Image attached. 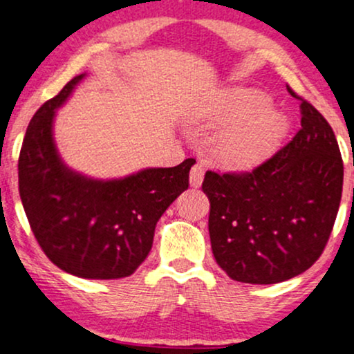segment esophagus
<instances>
[{
    "instance_id": "34e87169",
    "label": "esophagus",
    "mask_w": 354,
    "mask_h": 354,
    "mask_svg": "<svg viewBox=\"0 0 354 354\" xmlns=\"http://www.w3.org/2000/svg\"><path fill=\"white\" fill-rule=\"evenodd\" d=\"M203 178H205V166L201 163H196L189 171V185L193 186V188H200Z\"/></svg>"
}]
</instances>
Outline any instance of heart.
<instances>
[{"instance_id": "obj_1", "label": "heart", "mask_w": 354, "mask_h": 354, "mask_svg": "<svg viewBox=\"0 0 354 354\" xmlns=\"http://www.w3.org/2000/svg\"><path fill=\"white\" fill-rule=\"evenodd\" d=\"M194 120L228 124L211 140V151L226 168L254 169L270 160L290 133V120L271 108L270 96L258 89L231 88L214 96Z\"/></svg>"}]
</instances>
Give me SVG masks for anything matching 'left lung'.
Wrapping results in <instances>:
<instances>
[{
  "label": "left lung",
  "mask_w": 354,
  "mask_h": 354,
  "mask_svg": "<svg viewBox=\"0 0 354 354\" xmlns=\"http://www.w3.org/2000/svg\"><path fill=\"white\" fill-rule=\"evenodd\" d=\"M301 101V129L251 173L206 171L214 259L234 281L274 284L315 265L330 239L343 160L323 115Z\"/></svg>",
  "instance_id": "obj_1"
}]
</instances>
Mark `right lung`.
Here are the masks:
<instances>
[{"label":"right lung","mask_w":354,"mask_h":354,"mask_svg":"<svg viewBox=\"0 0 354 354\" xmlns=\"http://www.w3.org/2000/svg\"><path fill=\"white\" fill-rule=\"evenodd\" d=\"M83 78H73L31 118L18 161L19 196L36 241L59 270L86 279L126 278L151 251L158 219L188 189L193 160L118 180L68 168L53 121Z\"/></svg>","instance_id":"add662e5"}]
</instances>
